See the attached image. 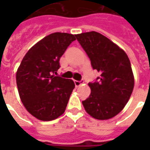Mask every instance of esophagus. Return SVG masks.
Listing matches in <instances>:
<instances>
[{"instance_id":"34e87169","label":"esophagus","mask_w":150,"mask_h":150,"mask_svg":"<svg viewBox=\"0 0 150 150\" xmlns=\"http://www.w3.org/2000/svg\"><path fill=\"white\" fill-rule=\"evenodd\" d=\"M81 84H82L81 81H77V80H75V87H79V86H80Z\"/></svg>"}]
</instances>
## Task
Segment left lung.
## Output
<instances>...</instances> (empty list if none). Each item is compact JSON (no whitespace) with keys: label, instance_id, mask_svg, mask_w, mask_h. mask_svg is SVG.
Returning a JSON list of instances; mask_svg holds the SVG:
<instances>
[{"label":"left lung","instance_id":"1","mask_svg":"<svg viewBox=\"0 0 150 150\" xmlns=\"http://www.w3.org/2000/svg\"><path fill=\"white\" fill-rule=\"evenodd\" d=\"M91 60L92 68L101 75L89 83L91 94L83 100L86 112L97 120L116 116L129 101L134 87L131 63L126 53L100 33L91 31L76 34Z\"/></svg>","mask_w":150,"mask_h":150}]
</instances>
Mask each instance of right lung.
Instances as JSON below:
<instances>
[{
	"mask_svg": "<svg viewBox=\"0 0 150 150\" xmlns=\"http://www.w3.org/2000/svg\"><path fill=\"white\" fill-rule=\"evenodd\" d=\"M75 36L59 32L46 36L28 50L18 67L16 80L21 100L37 119L49 121L65 112L75 83L54 74Z\"/></svg>",
	"mask_w": 150,
	"mask_h": 150,
	"instance_id": "right-lung-1",
	"label": "right lung"
}]
</instances>
